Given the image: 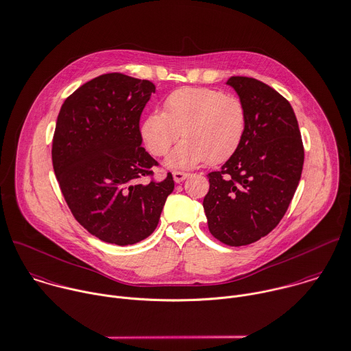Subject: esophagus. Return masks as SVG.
Wrapping results in <instances>:
<instances>
[{
	"label": "esophagus",
	"instance_id": "esophagus-1",
	"mask_svg": "<svg viewBox=\"0 0 351 351\" xmlns=\"http://www.w3.org/2000/svg\"><path fill=\"white\" fill-rule=\"evenodd\" d=\"M172 175H173V180H175L176 183H180V182H183L186 178H189V173H187V172H182V171H175Z\"/></svg>",
	"mask_w": 351,
	"mask_h": 351
}]
</instances>
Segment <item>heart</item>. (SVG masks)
<instances>
[{"label": "heart", "mask_w": 351, "mask_h": 351, "mask_svg": "<svg viewBox=\"0 0 351 351\" xmlns=\"http://www.w3.org/2000/svg\"><path fill=\"white\" fill-rule=\"evenodd\" d=\"M247 128L246 106L238 97L206 87L171 93L164 112H152L141 134L153 156H164L182 135L183 142L168 156L172 169H191L205 162L220 164L241 147Z\"/></svg>", "instance_id": "1"}]
</instances>
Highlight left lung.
Wrapping results in <instances>:
<instances>
[{"label":"left lung","instance_id":"8db88e82","mask_svg":"<svg viewBox=\"0 0 351 351\" xmlns=\"http://www.w3.org/2000/svg\"><path fill=\"white\" fill-rule=\"evenodd\" d=\"M246 106L247 128L238 152L210 172L204 209L210 234L228 246L268 235L283 219L298 187L304 145L290 102L246 76L227 80Z\"/></svg>","mask_w":351,"mask_h":351}]
</instances>
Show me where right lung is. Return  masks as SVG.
Wrapping results in <instances>:
<instances>
[{
	"mask_svg": "<svg viewBox=\"0 0 351 351\" xmlns=\"http://www.w3.org/2000/svg\"><path fill=\"white\" fill-rule=\"evenodd\" d=\"M156 86L119 72L75 90L62 104L51 161L68 208L98 239L119 246L143 241L156 230L171 173L139 183L158 162L142 147L139 120Z\"/></svg>",
	"mask_w": 351,
	"mask_h": 351,
	"instance_id": "obj_1",
	"label": "right lung"
}]
</instances>
